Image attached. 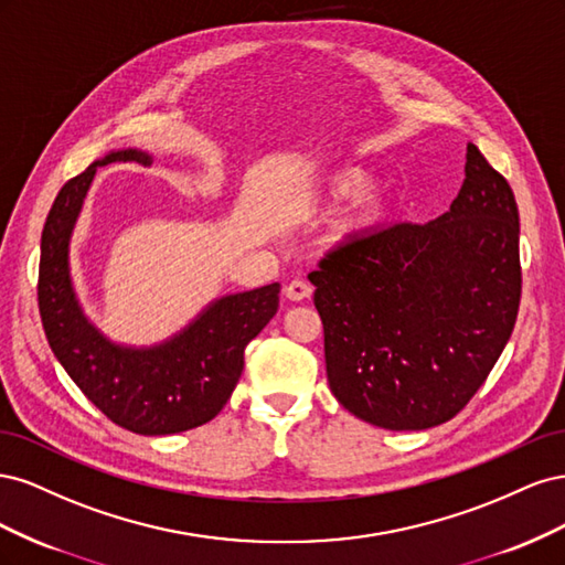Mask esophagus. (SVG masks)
I'll return each instance as SVG.
<instances>
[{
  "label": "esophagus",
  "instance_id": "esophagus-1",
  "mask_svg": "<svg viewBox=\"0 0 565 565\" xmlns=\"http://www.w3.org/2000/svg\"><path fill=\"white\" fill-rule=\"evenodd\" d=\"M311 295H313L311 282H306V280H301V278H297V280L285 285V297H287L289 301H303V299H309Z\"/></svg>",
  "mask_w": 565,
  "mask_h": 565
}]
</instances>
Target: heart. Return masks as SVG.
Wrapping results in <instances>:
<instances>
[{
  "label": "heart",
  "instance_id": "b5f03b06",
  "mask_svg": "<svg viewBox=\"0 0 565 565\" xmlns=\"http://www.w3.org/2000/svg\"><path fill=\"white\" fill-rule=\"evenodd\" d=\"M370 174L365 172V169L361 167H349L344 169V172H339L330 179V185H328V193H324V198H328V202H339V200H351V198H358L363 195L367 191L370 185ZM380 202L377 200H363L361 204H358V212L351 221V228H363V226H370L374 218L380 216Z\"/></svg>",
  "mask_w": 565,
  "mask_h": 565
}]
</instances>
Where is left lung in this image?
<instances>
[{"instance_id":"obj_1","label":"left lung","mask_w":565,"mask_h":565,"mask_svg":"<svg viewBox=\"0 0 565 565\" xmlns=\"http://www.w3.org/2000/svg\"><path fill=\"white\" fill-rule=\"evenodd\" d=\"M309 280L334 398L382 429H431L483 386L516 324L514 191L469 143L446 214L353 235Z\"/></svg>"}]
</instances>
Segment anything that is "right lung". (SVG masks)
Masks as SVG:
<instances>
[{"label":"right lung","mask_w":565,"mask_h":565,"mask_svg":"<svg viewBox=\"0 0 565 565\" xmlns=\"http://www.w3.org/2000/svg\"><path fill=\"white\" fill-rule=\"evenodd\" d=\"M150 162L143 150H117L67 181L42 231L40 316L49 347L100 413L127 431L169 436L214 419L241 380L245 349L276 316L280 285L249 289L210 303L188 328L150 349L113 344L82 313L67 245L98 167Z\"/></svg>","instance_id":"obj_1"}]
</instances>
